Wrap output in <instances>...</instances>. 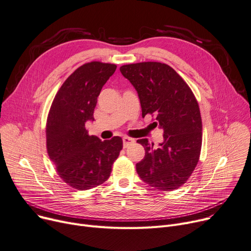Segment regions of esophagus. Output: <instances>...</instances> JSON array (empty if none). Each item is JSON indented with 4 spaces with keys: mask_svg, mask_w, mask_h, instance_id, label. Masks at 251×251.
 Here are the masks:
<instances>
[{
    "mask_svg": "<svg viewBox=\"0 0 251 251\" xmlns=\"http://www.w3.org/2000/svg\"><path fill=\"white\" fill-rule=\"evenodd\" d=\"M133 142H134V139H132L130 137H123V146L124 147H128Z\"/></svg>",
    "mask_w": 251,
    "mask_h": 251,
    "instance_id": "esophagus-1",
    "label": "esophagus"
}]
</instances>
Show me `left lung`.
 I'll return each instance as SVG.
<instances>
[{
  "mask_svg": "<svg viewBox=\"0 0 251 251\" xmlns=\"http://www.w3.org/2000/svg\"><path fill=\"white\" fill-rule=\"evenodd\" d=\"M121 74L138 93L142 117H155L163 130L157 148L146 138L137 140L144 158L136 164L140 178L160 191H173L189 179L202 147V118L199 104L187 82L170 65L147 61L125 64Z\"/></svg>",
  "mask_w": 251,
  "mask_h": 251,
  "instance_id": "left-lung-1",
  "label": "left lung"
}]
</instances>
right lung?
I'll return each instance as SVG.
<instances>
[{
  "instance_id": "add662e5",
  "label": "right lung",
  "mask_w": 251,
  "mask_h": 251,
  "mask_svg": "<svg viewBox=\"0 0 251 251\" xmlns=\"http://www.w3.org/2000/svg\"><path fill=\"white\" fill-rule=\"evenodd\" d=\"M116 69V64L101 61L82 64L62 83L48 113V156L60 178L78 191L105 182L123 148L121 137L102 141L90 136L85 126L94 121L97 99Z\"/></svg>"
}]
</instances>
